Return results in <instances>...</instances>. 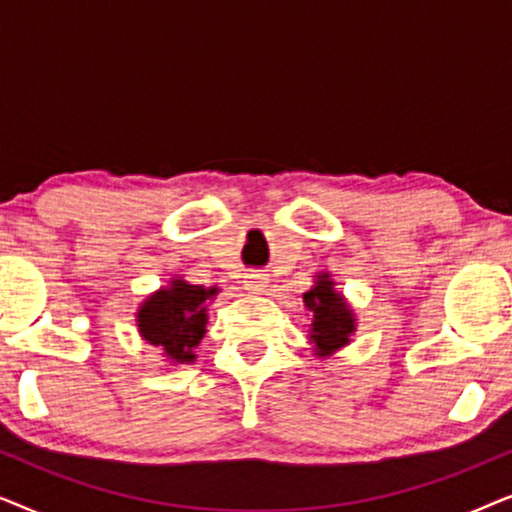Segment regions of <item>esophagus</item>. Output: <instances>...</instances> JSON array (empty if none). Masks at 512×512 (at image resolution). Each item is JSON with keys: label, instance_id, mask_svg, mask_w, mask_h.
I'll list each match as a JSON object with an SVG mask.
<instances>
[{"label": "esophagus", "instance_id": "esophagus-1", "mask_svg": "<svg viewBox=\"0 0 512 512\" xmlns=\"http://www.w3.org/2000/svg\"><path fill=\"white\" fill-rule=\"evenodd\" d=\"M244 289H247L249 293H263L265 289H268V277H265L263 272L251 270L244 275Z\"/></svg>", "mask_w": 512, "mask_h": 512}]
</instances>
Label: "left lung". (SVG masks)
I'll return each instance as SVG.
<instances>
[{"mask_svg":"<svg viewBox=\"0 0 512 512\" xmlns=\"http://www.w3.org/2000/svg\"><path fill=\"white\" fill-rule=\"evenodd\" d=\"M333 286L331 275L321 272L312 289L303 293V303L312 312L310 340L317 356H331L340 347L349 345V338L356 331L354 312Z\"/></svg>","mask_w":512,"mask_h":512,"instance_id":"left-lung-1","label":"left lung"}]
</instances>
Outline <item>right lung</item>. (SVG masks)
<instances>
[{
    "instance_id": "obj_1",
    "label": "right lung",
    "mask_w": 512,
    "mask_h": 512,
    "mask_svg": "<svg viewBox=\"0 0 512 512\" xmlns=\"http://www.w3.org/2000/svg\"><path fill=\"white\" fill-rule=\"evenodd\" d=\"M219 289L172 279L170 286L149 296L137 312L139 333L153 347L163 349L172 363H193L195 347L207 331V300Z\"/></svg>"
}]
</instances>
